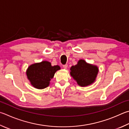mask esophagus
<instances>
[{"label":"esophagus","instance_id":"1","mask_svg":"<svg viewBox=\"0 0 129 129\" xmlns=\"http://www.w3.org/2000/svg\"><path fill=\"white\" fill-rule=\"evenodd\" d=\"M62 67H63V68H64V69H67V68H68V65H67V64L63 65H62Z\"/></svg>","mask_w":129,"mask_h":129}]
</instances>
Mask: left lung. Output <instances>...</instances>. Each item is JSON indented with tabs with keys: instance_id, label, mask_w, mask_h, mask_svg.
I'll use <instances>...</instances> for the list:
<instances>
[{
	"instance_id": "8db88e82",
	"label": "left lung",
	"mask_w": 129,
	"mask_h": 129,
	"mask_svg": "<svg viewBox=\"0 0 129 129\" xmlns=\"http://www.w3.org/2000/svg\"><path fill=\"white\" fill-rule=\"evenodd\" d=\"M71 75L81 86H87L95 80L98 68L95 65L87 64L85 60H80L78 64L71 68Z\"/></svg>"
}]
</instances>
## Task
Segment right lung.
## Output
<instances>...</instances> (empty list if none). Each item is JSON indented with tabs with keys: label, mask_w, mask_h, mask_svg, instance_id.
<instances>
[{
	"label": "right lung",
	"mask_w": 129,
	"mask_h": 129,
	"mask_svg": "<svg viewBox=\"0 0 129 129\" xmlns=\"http://www.w3.org/2000/svg\"><path fill=\"white\" fill-rule=\"evenodd\" d=\"M59 69L60 68L58 65L52 67L50 62L43 61L30 65L26 71V75L34 87L43 89L48 87L55 72Z\"/></svg>",
	"instance_id": "add662e5"
}]
</instances>
